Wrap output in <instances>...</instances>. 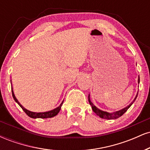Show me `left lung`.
I'll return each instance as SVG.
<instances>
[{
  "label": "left lung",
  "instance_id": "obj_1",
  "mask_svg": "<svg viewBox=\"0 0 150 150\" xmlns=\"http://www.w3.org/2000/svg\"><path fill=\"white\" fill-rule=\"evenodd\" d=\"M138 83H140V77H139V78H138ZM137 94H138V93H137ZM137 97V94L136 95L135 98L134 99V100L132 101V102L131 103V104L129 105V106H127V107L123 108V109L120 110V111H116V112H113V113H108V112H106V111H101V110L99 109V108L96 107V106L92 104V101H90V99H89V95L88 98H89V104L92 106V108L93 111H94V112L98 116H99L101 118H104V119L111 120V119H116V118H119V117L121 116L122 115L124 114V113L127 111V110H128V108L130 107V106L133 104V102L135 101Z\"/></svg>",
  "mask_w": 150,
  "mask_h": 150
}]
</instances>
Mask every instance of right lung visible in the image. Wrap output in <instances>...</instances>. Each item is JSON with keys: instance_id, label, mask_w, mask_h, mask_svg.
<instances>
[{"instance_id": "obj_1", "label": "right lung", "mask_w": 150, "mask_h": 150, "mask_svg": "<svg viewBox=\"0 0 150 150\" xmlns=\"http://www.w3.org/2000/svg\"><path fill=\"white\" fill-rule=\"evenodd\" d=\"M12 89H13V88H12ZM12 94H13V98H14L15 101H16V102L19 104V106H20V107L22 108V110L25 111V113H26V114H27L28 116L31 117V118H52V117H53V116H56V115H57L58 113V112L60 111V110H61V106H62V104H63V102L61 103V105H60L58 107L55 108V109L52 110V111H47V112H43V113L32 112V111H28V110L26 109L25 108H24L23 106H22V105L20 104V103H19L18 99L15 98V96L14 93H13V90H12Z\"/></svg>"}]
</instances>
